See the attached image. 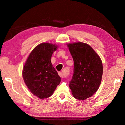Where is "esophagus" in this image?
<instances>
[{
  "label": "esophagus",
  "mask_w": 125,
  "mask_h": 125,
  "mask_svg": "<svg viewBox=\"0 0 125 125\" xmlns=\"http://www.w3.org/2000/svg\"><path fill=\"white\" fill-rule=\"evenodd\" d=\"M58 74H59V76L62 78L67 77V75L66 74H65V73H62V72H59Z\"/></svg>",
  "instance_id": "34e87169"
}]
</instances>
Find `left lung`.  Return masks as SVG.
<instances>
[{"label": "left lung", "instance_id": "1", "mask_svg": "<svg viewBox=\"0 0 125 125\" xmlns=\"http://www.w3.org/2000/svg\"><path fill=\"white\" fill-rule=\"evenodd\" d=\"M68 47L74 62L69 87L75 99L84 100L99 89L103 65L99 56L88 44L78 42L68 44Z\"/></svg>", "mask_w": 125, "mask_h": 125}]
</instances>
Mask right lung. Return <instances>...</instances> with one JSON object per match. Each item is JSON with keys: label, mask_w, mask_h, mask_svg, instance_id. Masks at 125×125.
I'll list each match as a JSON object with an SVG mask.
<instances>
[{"label": "right lung", "mask_w": 125, "mask_h": 125, "mask_svg": "<svg viewBox=\"0 0 125 125\" xmlns=\"http://www.w3.org/2000/svg\"><path fill=\"white\" fill-rule=\"evenodd\" d=\"M57 48L55 44H39L30 53L23 67L22 75L25 84L40 99L50 97L61 81L51 59Z\"/></svg>", "instance_id": "obj_1"}]
</instances>
